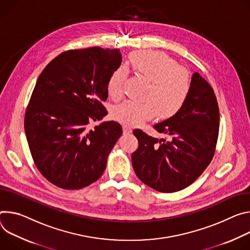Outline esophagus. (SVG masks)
Listing matches in <instances>:
<instances>
[{
	"instance_id": "1",
	"label": "esophagus",
	"mask_w": 250,
	"mask_h": 250,
	"mask_svg": "<svg viewBox=\"0 0 250 250\" xmlns=\"http://www.w3.org/2000/svg\"><path fill=\"white\" fill-rule=\"evenodd\" d=\"M123 133H124L125 135L131 134V133H132V128L129 127V126H127V125H124V126H123Z\"/></svg>"
}]
</instances>
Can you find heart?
<instances>
[{"instance_id": "obj_1", "label": "heart", "mask_w": 250, "mask_h": 250, "mask_svg": "<svg viewBox=\"0 0 250 250\" xmlns=\"http://www.w3.org/2000/svg\"><path fill=\"white\" fill-rule=\"evenodd\" d=\"M129 63L135 75L148 82L142 103L126 100L112 110L115 120L129 125H140L158 117L166 119L176 114L184 105L189 89L188 71L178 66L167 54L160 51H138L129 57ZM128 75L125 67L111 73L107 82L109 96L118 100L123 94V86Z\"/></svg>"}]
</instances>
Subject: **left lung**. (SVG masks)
<instances>
[{
	"label": "left lung",
	"instance_id": "1",
	"mask_svg": "<svg viewBox=\"0 0 250 250\" xmlns=\"http://www.w3.org/2000/svg\"><path fill=\"white\" fill-rule=\"evenodd\" d=\"M219 110L208 82L198 72L191 76L188 95L171 118L154 129L170 137L157 139L142 130L133 134L138 149L132 154L133 169L144 184L161 192H175L195 182L215 152Z\"/></svg>",
	"mask_w": 250,
	"mask_h": 250
}]
</instances>
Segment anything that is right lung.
Wrapping results in <instances>:
<instances>
[{
    "label": "right lung",
    "mask_w": 250,
    "mask_h": 250,
    "mask_svg": "<svg viewBox=\"0 0 250 250\" xmlns=\"http://www.w3.org/2000/svg\"><path fill=\"white\" fill-rule=\"evenodd\" d=\"M119 49L89 47L66 50L40 74L25 110L24 132L41 174L64 189L97 181L122 127L102 122L107 110V82L119 68Z\"/></svg>",
    "instance_id": "obj_1"
}]
</instances>
